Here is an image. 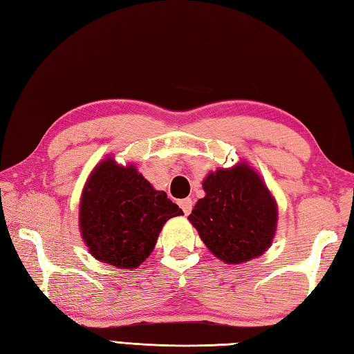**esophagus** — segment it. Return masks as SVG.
Segmentation results:
<instances>
[{"instance_id":"34e87169","label":"esophagus","mask_w":354,"mask_h":354,"mask_svg":"<svg viewBox=\"0 0 354 354\" xmlns=\"http://www.w3.org/2000/svg\"><path fill=\"white\" fill-rule=\"evenodd\" d=\"M178 205H180V207L183 209L185 215H189V214H191V211H192V206H194V203H192V200H191V198H183V200H180V201H178Z\"/></svg>"}]
</instances>
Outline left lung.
<instances>
[{
    "instance_id": "1",
    "label": "left lung",
    "mask_w": 354,
    "mask_h": 354,
    "mask_svg": "<svg viewBox=\"0 0 354 354\" xmlns=\"http://www.w3.org/2000/svg\"><path fill=\"white\" fill-rule=\"evenodd\" d=\"M206 196L187 217L201 241L227 264L263 255L275 236L278 207L268 186L248 163L207 174Z\"/></svg>"
}]
</instances>
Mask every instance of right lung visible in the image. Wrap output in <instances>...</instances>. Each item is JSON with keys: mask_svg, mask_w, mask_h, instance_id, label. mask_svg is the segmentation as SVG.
<instances>
[{"mask_svg": "<svg viewBox=\"0 0 354 354\" xmlns=\"http://www.w3.org/2000/svg\"><path fill=\"white\" fill-rule=\"evenodd\" d=\"M183 211L156 191L133 165L99 163L84 187L79 226L90 254L120 269H136L153 252L165 223Z\"/></svg>", "mask_w": 354, "mask_h": 354, "instance_id": "obj_1", "label": "right lung"}]
</instances>
